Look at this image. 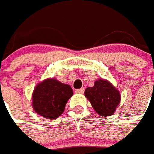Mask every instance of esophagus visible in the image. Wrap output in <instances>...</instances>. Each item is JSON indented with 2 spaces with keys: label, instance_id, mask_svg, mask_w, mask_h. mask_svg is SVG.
Listing matches in <instances>:
<instances>
[{
  "label": "esophagus",
  "instance_id": "esophagus-1",
  "mask_svg": "<svg viewBox=\"0 0 154 154\" xmlns=\"http://www.w3.org/2000/svg\"><path fill=\"white\" fill-rule=\"evenodd\" d=\"M84 91H85V88H80V89L76 90V91H75V92L78 94H83L84 93Z\"/></svg>",
  "mask_w": 154,
  "mask_h": 154
}]
</instances>
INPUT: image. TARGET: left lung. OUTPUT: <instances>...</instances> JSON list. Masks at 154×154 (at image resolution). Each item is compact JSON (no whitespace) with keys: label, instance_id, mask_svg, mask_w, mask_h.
Wrapping results in <instances>:
<instances>
[{"label":"left lung","instance_id":"left-lung-1","mask_svg":"<svg viewBox=\"0 0 154 154\" xmlns=\"http://www.w3.org/2000/svg\"><path fill=\"white\" fill-rule=\"evenodd\" d=\"M85 96L94 110L105 118L113 115L121 100L119 90L105 79H97L92 87L85 89Z\"/></svg>","mask_w":154,"mask_h":154}]
</instances>
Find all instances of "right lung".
<instances>
[{"instance_id": "right-lung-1", "label": "right lung", "mask_w": 154, "mask_h": 154, "mask_svg": "<svg viewBox=\"0 0 154 154\" xmlns=\"http://www.w3.org/2000/svg\"><path fill=\"white\" fill-rule=\"evenodd\" d=\"M69 85L48 78L36 85L32 93V107L36 113L47 119L58 118L73 96Z\"/></svg>"}]
</instances>
